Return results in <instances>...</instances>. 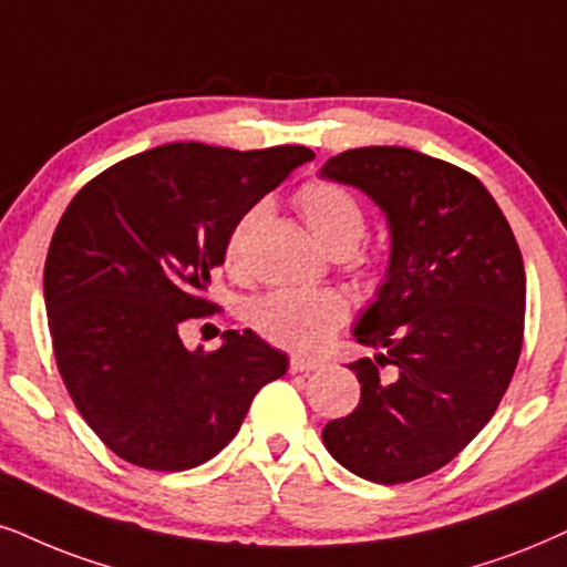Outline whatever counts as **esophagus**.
<instances>
[{
	"mask_svg": "<svg viewBox=\"0 0 567 567\" xmlns=\"http://www.w3.org/2000/svg\"><path fill=\"white\" fill-rule=\"evenodd\" d=\"M321 363L317 358H303V355H292L290 358V371L292 374H308V371H317Z\"/></svg>",
	"mask_w": 567,
	"mask_h": 567,
	"instance_id": "1",
	"label": "esophagus"
}]
</instances>
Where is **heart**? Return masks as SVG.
Returning <instances> with one entry per match:
<instances>
[{
	"label": "heart",
	"instance_id": "b5f03b06",
	"mask_svg": "<svg viewBox=\"0 0 567 567\" xmlns=\"http://www.w3.org/2000/svg\"><path fill=\"white\" fill-rule=\"evenodd\" d=\"M296 204L308 230L332 254H350L369 230L367 209L353 193L332 181H308L300 185ZM269 200H256L233 221L225 238V267L233 277L250 269V246L264 221L269 219ZM250 324L264 340L298 353H317L346 324L348 303L334 290H271L256 298L248 311Z\"/></svg>",
	"mask_w": 567,
	"mask_h": 567
}]
</instances>
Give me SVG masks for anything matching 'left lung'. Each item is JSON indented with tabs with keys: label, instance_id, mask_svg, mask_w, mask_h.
<instances>
[{
	"label": "left lung",
	"instance_id": "8db88e82",
	"mask_svg": "<svg viewBox=\"0 0 567 567\" xmlns=\"http://www.w3.org/2000/svg\"><path fill=\"white\" fill-rule=\"evenodd\" d=\"M321 175L369 193L392 235L386 282L353 329L384 353L350 363L361 400L321 440L367 482H415L482 432L511 384L526 313L520 248L489 190L450 162L363 146Z\"/></svg>",
	"mask_w": 567,
	"mask_h": 567
}]
</instances>
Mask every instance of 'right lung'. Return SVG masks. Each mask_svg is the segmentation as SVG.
Returning a JSON list of instances; mask_svg holds the SVG:
<instances>
[{
	"instance_id": "add662e5",
	"label": "right lung",
	"mask_w": 567,
	"mask_h": 567,
	"mask_svg": "<svg viewBox=\"0 0 567 567\" xmlns=\"http://www.w3.org/2000/svg\"><path fill=\"white\" fill-rule=\"evenodd\" d=\"M308 159L306 146L167 143L112 164L70 200L44 267L49 332L78 413L114 455L196 468L288 371V355L250 329L190 353L181 327L219 311L209 288L233 221Z\"/></svg>"
}]
</instances>
